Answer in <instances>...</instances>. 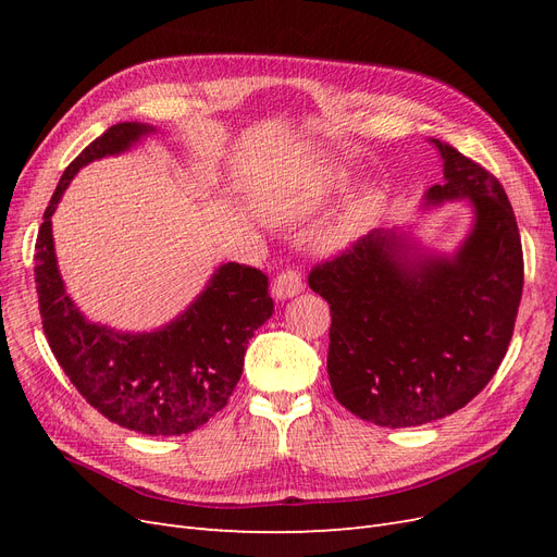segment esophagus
Returning a JSON list of instances; mask_svg holds the SVG:
<instances>
[{
	"label": "esophagus",
	"mask_w": 557,
	"mask_h": 557,
	"mask_svg": "<svg viewBox=\"0 0 557 557\" xmlns=\"http://www.w3.org/2000/svg\"><path fill=\"white\" fill-rule=\"evenodd\" d=\"M301 290H305V274H301V269H297V267L283 269V272L272 283V293L276 299L295 297Z\"/></svg>",
	"instance_id": "1"
}]
</instances>
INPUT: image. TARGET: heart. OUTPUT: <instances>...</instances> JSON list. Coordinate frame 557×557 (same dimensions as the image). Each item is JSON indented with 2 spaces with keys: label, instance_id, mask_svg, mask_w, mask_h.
I'll list each match as a JSON object with an SVG mask.
<instances>
[{
  "label": "heart",
  "instance_id": "b5f03b06",
  "mask_svg": "<svg viewBox=\"0 0 557 557\" xmlns=\"http://www.w3.org/2000/svg\"><path fill=\"white\" fill-rule=\"evenodd\" d=\"M376 213V199L374 195H360L352 201H348V207L334 218V223L325 230L323 234V244L325 246H344L350 239H356L358 234L372 223V218Z\"/></svg>",
  "mask_w": 557,
  "mask_h": 557
}]
</instances>
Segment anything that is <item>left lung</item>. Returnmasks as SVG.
<instances>
[{"instance_id":"left-lung-1","label":"left lung","mask_w":557,"mask_h":557,"mask_svg":"<svg viewBox=\"0 0 557 557\" xmlns=\"http://www.w3.org/2000/svg\"><path fill=\"white\" fill-rule=\"evenodd\" d=\"M444 185L430 205L467 197L476 225L453 260L399 262L387 234H367L315 262L311 290L330 305L327 374L336 401L381 428H416L474 399L507 356L522 295V246L502 183L434 139Z\"/></svg>"}]
</instances>
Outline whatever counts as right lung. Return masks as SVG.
<instances>
[{"label":"right lung","mask_w":557,"mask_h":557,"mask_svg":"<svg viewBox=\"0 0 557 557\" xmlns=\"http://www.w3.org/2000/svg\"><path fill=\"white\" fill-rule=\"evenodd\" d=\"M146 132L139 123H117L66 166L44 211L35 276L48 346L83 399L121 428L176 436L201 428L225 407L242 376L246 344L274 313V301L267 274L230 262L195 305L160 332L115 334L76 311L58 274L50 215L83 164L121 153Z\"/></svg>","instance_id":"add662e5"}]
</instances>
